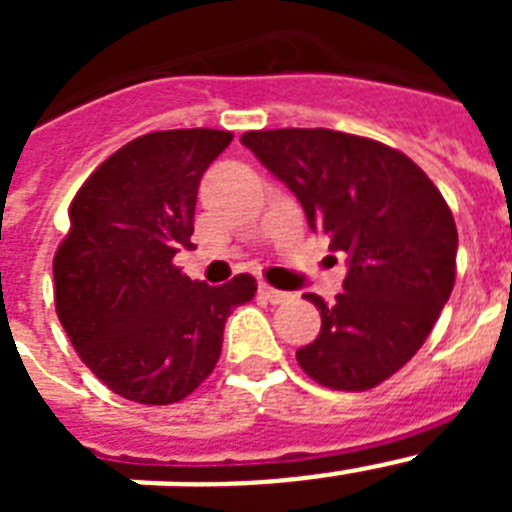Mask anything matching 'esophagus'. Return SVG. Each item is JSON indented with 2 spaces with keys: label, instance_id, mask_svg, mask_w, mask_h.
Listing matches in <instances>:
<instances>
[{
  "label": "esophagus",
  "instance_id": "obj_1",
  "mask_svg": "<svg viewBox=\"0 0 512 512\" xmlns=\"http://www.w3.org/2000/svg\"><path fill=\"white\" fill-rule=\"evenodd\" d=\"M259 295L264 297V300H269L271 305H284V302L292 300V295H289V292L274 289V287H269V284H259Z\"/></svg>",
  "mask_w": 512,
  "mask_h": 512
}]
</instances>
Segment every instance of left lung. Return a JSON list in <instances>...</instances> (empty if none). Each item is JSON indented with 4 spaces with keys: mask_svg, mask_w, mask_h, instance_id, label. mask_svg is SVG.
<instances>
[{
    "mask_svg": "<svg viewBox=\"0 0 512 512\" xmlns=\"http://www.w3.org/2000/svg\"><path fill=\"white\" fill-rule=\"evenodd\" d=\"M253 156L300 200L348 274L320 310L318 338L297 351L302 372L330 390H372L408 364L449 302L456 279L454 215L405 153L328 128L251 130Z\"/></svg>",
    "mask_w": 512,
    "mask_h": 512,
    "instance_id": "obj_1",
    "label": "left lung"
}]
</instances>
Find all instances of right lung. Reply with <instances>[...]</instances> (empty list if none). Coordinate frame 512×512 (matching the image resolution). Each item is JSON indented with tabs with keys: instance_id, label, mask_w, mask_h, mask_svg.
<instances>
[{
	"instance_id": "right-lung-1",
	"label": "right lung",
	"mask_w": 512,
	"mask_h": 512,
	"mask_svg": "<svg viewBox=\"0 0 512 512\" xmlns=\"http://www.w3.org/2000/svg\"><path fill=\"white\" fill-rule=\"evenodd\" d=\"M233 133L161 130L112 153L69 207L53 259L56 312L81 361L115 395L171 405L212 374L233 307L256 295L238 274L223 287L174 266L192 246L197 189Z\"/></svg>"
}]
</instances>
